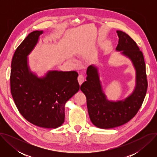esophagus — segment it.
I'll list each match as a JSON object with an SVG mask.
<instances>
[{
  "label": "esophagus",
  "instance_id": "34e87169",
  "mask_svg": "<svg viewBox=\"0 0 157 157\" xmlns=\"http://www.w3.org/2000/svg\"><path fill=\"white\" fill-rule=\"evenodd\" d=\"M78 82L79 83V84H81L84 81V76L82 74H79L78 78Z\"/></svg>",
  "mask_w": 157,
  "mask_h": 157
}]
</instances>
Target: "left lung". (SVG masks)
<instances>
[{"label": "left lung", "instance_id": "left-lung-1", "mask_svg": "<svg viewBox=\"0 0 157 157\" xmlns=\"http://www.w3.org/2000/svg\"><path fill=\"white\" fill-rule=\"evenodd\" d=\"M119 38L117 51L128 57L136 70V85L133 93L124 100L117 102L107 99L103 93L98 68L89 66L86 81L81 86L85 94L89 117L93 124L101 128H111L128 122L138 113L145 99L148 82L143 53L129 35L117 31Z\"/></svg>", "mask_w": 157, "mask_h": 157}]
</instances>
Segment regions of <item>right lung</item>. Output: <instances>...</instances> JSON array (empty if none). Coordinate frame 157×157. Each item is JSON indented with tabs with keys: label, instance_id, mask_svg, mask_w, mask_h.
Here are the masks:
<instances>
[{
	"label": "right lung",
	"instance_id": "1",
	"mask_svg": "<svg viewBox=\"0 0 157 157\" xmlns=\"http://www.w3.org/2000/svg\"><path fill=\"white\" fill-rule=\"evenodd\" d=\"M42 33L31 32L16 49L11 63L10 90L18 111L27 121L38 127L56 128L64 121L66 102L79 91L78 74L51 71L38 78L30 71L27 56Z\"/></svg>",
	"mask_w": 157,
	"mask_h": 157
}]
</instances>
